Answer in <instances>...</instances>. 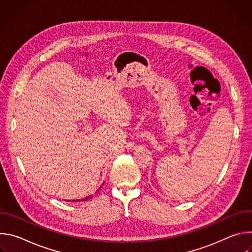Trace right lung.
Instances as JSON below:
<instances>
[{
  "mask_svg": "<svg viewBox=\"0 0 252 252\" xmlns=\"http://www.w3.org/2000/svg\"><path fill=\"white\" fill-rule=\"evenodd\" d=\"M98 191V190H97ZM93 195H89V196H87V197H85V198H82V199H74V200H70V202H77V201H87V200H89L91 197H92Z\"/></svg>",
  "mask_w": 252,
  "mask_h": 252,
  "instance_id": "obj_1",
  "label": "right lung"
}]
</instances>
